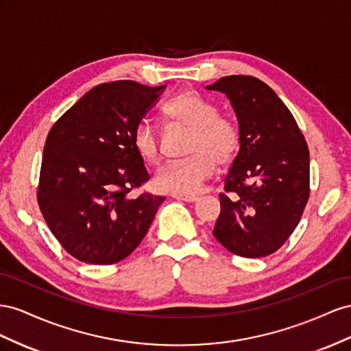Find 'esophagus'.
Masks as SVG:
<instances>
[{
	"label": "esophagus",
	"instance_id": "34e87169",
	"mask_svg": "<svg viewBox=\"0 0 351 351\" xmlns=\"http://www.w3.org/2000/svg\"><path fill=\"white\" fill-rule=\"evenodd\" d=\"M173 198L182 199V202H186V203H195L198 199L197 195H173Z\"/></svg>",
	"mask_w": 351,
	"mask_h": 351
}]
</instances>
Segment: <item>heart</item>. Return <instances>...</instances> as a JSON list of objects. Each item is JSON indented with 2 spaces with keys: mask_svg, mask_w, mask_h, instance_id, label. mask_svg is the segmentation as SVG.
<instances>
[{
  "mask_svg": "<svg viewBox=\"0 0 351 351\" xmlns=\"http://www.w3.org/2000/svg\"><path fill=\"white\" fill-rule=\"evenodd\" d=\"M170 125L191 131L184 162L165 165L154 176V186L173 195H194L215 173V165L226 166L235 158L241 134L231 117L217 114V107L195 93H182L163 106ZM138 156L149 165L160 160L157 128L147 119L139 120L132 132Z\"/></svg>",
  "mask_w": 351,
  "mask_h": 351,
  "instance_id": "heart-1",
  "label": "heart"
}]
</instances>
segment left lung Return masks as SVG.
Returning <instances> with one entry per match:
<instances>
[{
	"instance_id": "8db88e82",
	"label": "left lung",
	"mask_w": 351,
	"mask_h": 351,
	"mask_svg": "<svg viewBox=\"0 0 351 351\" xmlns=\"http://www.w3.org/2000/svg\"><path fill=\"white\" fill-rule=\"evenodd\" d=\"M206 88L231 99L241 134L225 193L219 194L213 235L237 256H269L291 237L307 204L304 135L282 99L254 76H225Z\"/></svg>"
}]
</instances>
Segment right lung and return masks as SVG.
Masks as SVG:
<instances>
[{"label":"right lung","mask_w":351,"mask_h":351,"mask_svg":"<svg viewBox=\"0 0 351 351\" xmlns=\"http://www.w3.org/2000/svg\"><path fill=\"white\" fill-rule=\"evenodd\" d=\"M162 86L99 84L49 129L36 198L66 252L89 265H113L143 241L166 197H132L149 175L132 144L135 125Z\"/></svg>","instance_id":"right-lung-1"}]
</instances>
